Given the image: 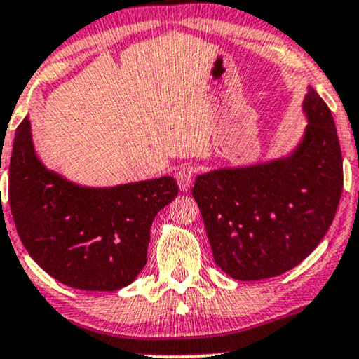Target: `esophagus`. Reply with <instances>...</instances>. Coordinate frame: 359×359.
<instances>
[{
	"label": "esophagus",
	"instance_id": "34e87169",
	"mask_svg": "<svg viewBox=\"0 0 359 359\" xmlns=\"http://www.w3.org/2000/svg\"><path fill=\"white\" fill-rule=\"evenodd\" d=\"M195 175V167L192 164H185L180 167L179 170H177V184H179V189L182 190V192H187L192 187V179Z\"/></svg>",
	"mask_w": 359,
	"mask_h": 359
}]
</instances>
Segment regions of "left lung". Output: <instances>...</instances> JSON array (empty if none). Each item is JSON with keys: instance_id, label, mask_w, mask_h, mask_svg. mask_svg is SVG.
Here are the masks:
<instances>
[{"instance_id": "8db88e82", "label": "left lung", "mask_w": 359, "mask_h": 359, "mask_svg": "<svg viewBox=\"0 0 359 359\" xmlns=\"http://www.w3.org/2000/svg\"><path fill=\"white\" fill-rule=\"evenodd\" d=\"M309 124L284 159L218 169L195 180L213 259L238 280L280 276L300 264L327 235L343 190L335 121L312 87L304 98Z\"/></svg>"}]
</instances>
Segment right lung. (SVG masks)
<instances>
[{
  "mask_svg": "<svg viewBox=\"0 0 359 359\" xmlns=\"http://www.w3.org/2000/svg\"><path fill=\"white\" fill-rule=\"evenodd\" d=\"M179 194L172 177L82 187L46 169L24 118L9 162V207L18 235L47 274L80 290L130 285L147 262L152 219Z\"/></svg>",
  "mask_w": 359,
  "mask_h": 359,
  "instance_id": "right-lung-1",
  "label": "right lung"
}]
</instances>
